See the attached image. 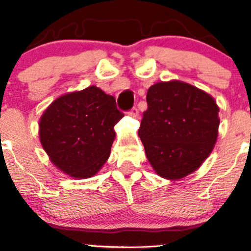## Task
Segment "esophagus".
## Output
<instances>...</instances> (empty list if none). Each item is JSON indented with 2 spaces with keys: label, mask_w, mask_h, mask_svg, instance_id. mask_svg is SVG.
<instances>
[{
  "label": "esophagus",
  "mask_w": 251,
  "mask_h": 251,
  "mask_svg": "<svg viewBox=\"0 0 251 251\" xmlns=\"http://www.w3.org/2000/svg\"><path fill=\"white\" fill-rule=\"evenodd\" d=\"M128 114H129L130 117H133V118H138V116H139V112H138V109L135 107H133L132 109L128 112Z\"/></svg>",
  "instance_id": "1"
}]
</instances>
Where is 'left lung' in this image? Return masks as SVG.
Here are the masks:
<instances>
[{"label": "left lung", "mask_w": 251, "mask_h": 251, "mask_svg": "<svg viewBox=\"0 0 251 251\" xmlns=\"http://www.w3.org/2000/svg\"><path fill=\"white\" fill-rule=\"evenodd\" d=\"M147 103L138 135L155 173L176 180L197 171L218 138L214 98L192 84L171 80L153 84Z\"/></svg>", "instance_id": "left-lung-1"}]
</instances>
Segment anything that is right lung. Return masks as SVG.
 Instances as JSON below:
<instances>
[{
	"instance_id": "1",
	"label": "right lung",
	"mask_w": 251,
	"mask_h": 251,
	"mask_svg": "<svg viewBox=\"0 0 251 251\" xmlns=\"http://www.w3.org/2000/svg\"><path fill=\"white\" fill-rule=\"evenodd\" d=\"M123 116L113 96L96 86L64 94L41 117V144L63 173L91 178L107 162L116 137L113 128Z\"/></svg>"
}]
</instances>
